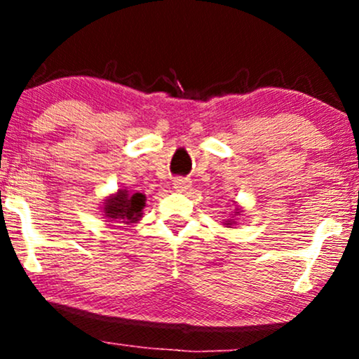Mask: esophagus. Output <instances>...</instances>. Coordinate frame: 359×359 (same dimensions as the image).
Wrapping results in <instances>:
<instances>
[{
  "instance_id": "esophagus-1",
  "label": "esophagus",
  "mask_w": 359,
  "mask_h": 359,
  "mask_svg": "<svg viewBox=\"0 0 359 359\" xmlns=\"http://www.w3.org/2000/svg\"><path fill=\"white\" fill-rule=\"evenodd\" d=\"M192 187V182L189 179H175L174 180V189L177 192H185Z\"/></svg>"
}]
</instances>
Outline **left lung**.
<instances>
[{
  "instance_id": "1",
  "label": "left lung",
  "mask_w": 359,
  "mask_h": 359,
  "mask_svg": "<svg viewBox=\"0 0 359 359\" xmlns=\"http://www.w3.org/2000/svg\"><path fill=\"white\" fill-rule=\"evenodd\" d=\"M241 212H243V209L240 208V205H234V214H233V217H231V219L224 221V222H222V224H224L226 228H231V226L236 224V219H234V216H241Z\"/></svg>"
}]
</instances>
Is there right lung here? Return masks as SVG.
<instances>
[{
    "mask_svg": "<svg viewBox=\"0 0 359 359\" xmlns=\"http://www.w3.org/2000/svg\"><path fill=\"white\" fill-rule=\"evenodd\" d=\"M145 203V194H130L126 189H118L116 192L109 194V196L106 197L104 203H102L101 212L108 221L130 224V222L140 221V217L143 216Z\"/></svg>",
    "mask_w": 359,
    "mask_h": 359,
    "instance_id": "right-lung-1",
    "label": "right lung"
}]
</instances>
